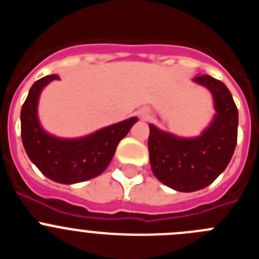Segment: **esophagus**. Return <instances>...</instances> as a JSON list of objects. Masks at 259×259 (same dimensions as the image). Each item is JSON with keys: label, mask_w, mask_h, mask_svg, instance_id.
Instances as JSON below:
<instances>
[{"label": "esophagus", "mask_w": 259, "mask_h": 259, "mask_svg": "<svg viewBox=\"0 0 259 259\" xmlns=\"http://www.w3.org/2000/svg\"><path fill=\"white\" fill-rule=\"evenodd\" d=\"M149 111H148V110H145V109H143V110H140V118L143 119V120H146V119H149Z\"/></svg>", "instance_id": "1"}]
</instances>
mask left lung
<instances>
[{
    "label": "left lung",
    "mask_w": 259,
    "mask_h": 259,
    "mask_svg": "<svg viewBox=\"0 0 259 259\" xmlns=\"http://www.w3.org/2000/svg\"><path fill=\"white\" fill-rule=\"evenodd\" d=\"M194 83L210 91L215 115L200 136L179 137L149 124L150 167L164 185L179 192H194L211 184L230 163L237 143L239 113L222 81L201 75Z\"/></svg>",
    "instance_id": "obj_1"
}]
</instances>
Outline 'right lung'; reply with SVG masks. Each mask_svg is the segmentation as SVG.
Segmentation results:
<instances>
[{
  "label": "right lung",
  "instance_id": "1",
  "mask_svg": "<svg viewBox=\"0 0 259 259\" xmlns=\"http://www.w3.org/2000/svg\"><path fill=\"white\" fill-rule=\"evenodd\" d=\"M53 80H59L58 75H48L29 89L20 111L23 146L32 163L53 182L75 184L93 179L106 170L119 141L139 119L132 116L77 139L48 134L38 120L37 106L42 89Z\"/></svg>",
  "mask_w": 259,
  "mask_h": 259
}]
</instances>
